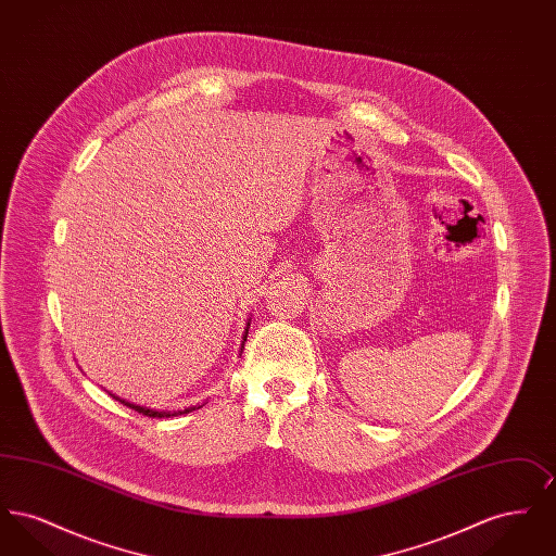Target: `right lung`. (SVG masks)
Listing matches in <instances>:
<instances>
[{
    "mask_svg": "<svg viewBox=\"0 0 556 556\" xmlns=\"http://www.w3.org/2000/svg\"><path fill=\"white\" fill-rule=\"evenodd\" d=\"M245 338H248V329H245V336H243V342H245ZM241 348H243V344H241ZM123 404H127L129 408H132V410H137L139 415H143V417H152V419H162V417H175V415H179V413H159V410H150V408H143V406H135V404H129V402H125V400H121ZM195 408H200V406H191V408H186V410H181L184 415H187V413H191V410H195Z\"/></svg>",
    "mask_w": 556,
    "mask_h": 556,
    "instance_id": "obj_1",
    "label": "right lung"
}]
</instances>
